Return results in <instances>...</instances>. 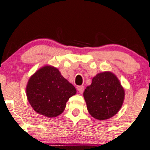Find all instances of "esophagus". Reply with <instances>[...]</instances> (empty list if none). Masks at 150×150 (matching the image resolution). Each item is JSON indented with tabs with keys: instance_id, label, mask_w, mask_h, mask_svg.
Returning a JSON list of instances; mask_svg holds the SVG:
<instances>
[{
	"instance_id": "34e87169",
	"label": "esophagus",
	"mask_w": 150,
	"mask_h": 150,
	"mask_svg": "<svg viewBox=\"0 0 150 150\" xmlns=\"http://www.w3.org/2000/svg\"><path fill=\"white\" fill-rule=\"evenodd\" d=\"M84 90H85V87L83 86V85H81V86H79L78 88V90L79 91V93L80 94H83V92H84Z\"/></svg>"
}]
</instances>
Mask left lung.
I'll use <instances>...</instances> for the list:
<instances>
[{"label": "left lung", "instance_id": "left-lung-1", "mask_svg": "<svg viewBox=\"0 0 150 150\" xmlns=\"http://www.w3.org/2000/svg\"><path fill=\"white\" fill-rule=\"evenodd\" d=\"M87 108L94 118L109 119L120 110L125 99V90L116 75L111 72L98 73L91 85L85 90Z\"/></svg>", "mask_w": 150, "mask_h": 150}]
</instances>
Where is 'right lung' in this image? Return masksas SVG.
Instances as JSON below:
<instances>
[{
  "label": "right lung",
  "instance_id": "1",
  "mask_svg": "<svg viewBox=\"0 0 150 150\" xmlns=\"http://www.w3.org/2000/svg\"><path fill=\"white\" fill-rule=\"evenodd\" d=\"M76 89L62 77L56 67L45 65L29 79L26 87L28 100L33 110L47 117H55L65 110Z\"/></svg>",
  "mask_w": 150,
  "mask_h": 150
}]
</instances>
